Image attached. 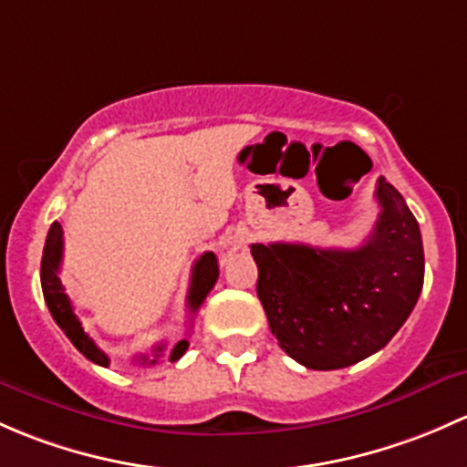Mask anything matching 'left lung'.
Listing matches in <instances>:
<instances>
[{
    "mask_svg": "<svg viewBox=\"0 0 467 467\" xmlns=\"http://www.w3.org/2000/svg\"><path fill=\"white\" fill-rule=\"evenodd\" d=\"M376 198V229L358 249L252 244L269 330L307 368L333 371L378 353L420 296L425 254L416 218L384 177Z\"/></svg>",
    "mask_w": 467,
    "mask_h": 467,
    "instance_id": "1",
    "label": "left lung"
}]
</instances>
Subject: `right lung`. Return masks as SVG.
Instances as JSON below:
<instances>
[{
	"label": "right lung",
	"instance_id": "obj_1",
	"mask_svg": "<svg viewBox=\"0 0 467 467\" xmlns=\"http://www.w3.org/2000/svg\"><path fill=\"white\" fill-rule=\"evenodd\" d=\"M60 263H62V227L60 223H54L51 224L49 234H47L45 252H42V267H40V281H42V292H45V301L47 306H49L51 317H54L56 324L60 326L62 333L69 337L71 344H74L76 348L89 359V362L99 364V367H108L109 358L94 344V339L85 333L83 324H80V319L76 317L74 306H71L69 296H67L65 287H62L60 276H57V272H60ZM218 274L220 269H218V258H215V254L213 252L202 254L193 267L189 296H186V299H189L191 312H198L202 301H204L206 295L213 290L215 281H218ZM186 348H189V339H180L175 346H172L168 359L175 362V359H180L182 355L186 353ZM152 353L155 355H150V358L143 355L141 364H157V359H160L163 353V346H157Z\"/></svg>",
	"mask_w": 467,
	"mask_h": 467
}]
</instances>
